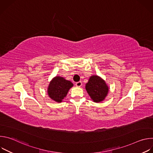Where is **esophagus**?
<instances>
[{
	"mask_svg": "<svg viewBox=\"0 0 153 153\" xmlns=\"http://www.w3.org/2000/svg\"><path fill=\"white\" fill-rule=\"evenodd\" d=\"M82 82H80V81L77 82L76 83V86H77V87H80V86H82Z\"/></svg>",
	"mask_w": 153,
	"mask_h": 153,
	"instance_id": "1",
	"label": "esophagus"
}]
</instances>
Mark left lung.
<instances>
[{"mask_svg":"<svg viewBox=\"0 0 153 153\" xmlns=\"http://www.w3.org/2000/svg\"><path fill=\"white\" fill-rule=\"evenodd\" d=\"M86 90L95 102L103 100L108 92V87L100 77L93 76L86 84Z\"/></svg>","mask_w":153,"mask_h":153,"instance_id":"8db88e82","label":"left lung"}]
</instances>
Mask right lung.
Segmentation results:
<instances>
[{
	"label": "right lung",
	"mask_w": 153,
	"mask_h": 153,
	"mask_svg": "<svg viewBox=\"0 0 153 153\" xmlns=\"http://www.w3.org/2000/svg\"><path fill=\"white\" fill-rule=\"evenodd\" d=\"M73 86V84L70 81L57 76L50 82L48 88V94L49 97L54 101L61 102Z\"/></svg>",
	"instance_id": "right-lung-1"
}]
</instances>
